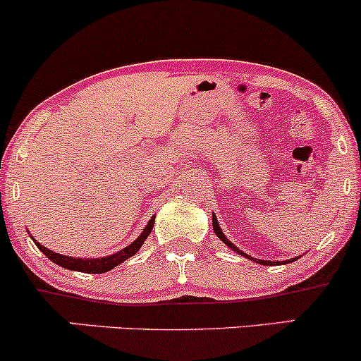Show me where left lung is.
Listing matches in <instances>:
<instances>
[{"instance_id":"1","label":"left lung","mask_w":361,"mask_h":361,"mask_svg":"<svg viewBox=\"0 0 361 361\" xmlns=\"http://www.w3.org/2000/svg\"><path fill=\"white\" fill-rule=\"evenodd\" d=\"M213 230H214V233H216L218 235V238H221V240H224V244H226V245H228L230 247V249H233L235 250V252H238V254H242V256H247V254H244V252H242V250H238L237 249V247H235L233 244H232V242H230L228 240V238H226L225 237V235H224V232H221V228H220V225H218V220H216V216H214V214H213ZM247 257H249V259H252V261H256V262H259V264H273V262H269V261H261V259H254V257H250V256H247ZM278 264H279V262H278Z\"/></svg>"}]
</instances>
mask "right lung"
Returning <instances> with one entry per match:
<instances>
[{"label": "right lung", "mask_w": 361, "mask_h": 361, "mask_svg": "<svg viewBox=\"0 0 361 361\" xmlns=\"http://www.w3.org/2000/svg\"><path fill=\"white\" fill-rule=\"evenodd\" d=\"M153 224H155V218H152V220L148 221V225L145 226L143 233H141L140 237H137L131 245L124 247L123 250H119V252L112 254V256L100 257V259H76V257L61 256V254L52 252V250L47 249V247L40 245L37 240H34V242H35V245H37L39 249L42 250V252L46 254V256L49 257L52 262L59 264L61 268H66V269H71V271H80V273L100 274V273H107V271H111L112 268H116V266L121 264V262H123V261H126V259H129L131 256H135L137 250H140V247L143 245V242L147 240V237L149 235V232H152Z\"/></svg>", "instance_id": "obj_1"}]
</instances>
